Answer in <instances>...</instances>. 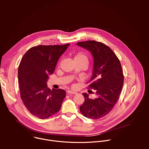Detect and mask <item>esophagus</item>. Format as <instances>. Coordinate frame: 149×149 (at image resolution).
Wrapping results in <instances>:
<instances>
[{"mask_svg": "<svg viewBox=\"0 0 149 149\" xmlns=\"http://www.w3.org/2000/svg\"><path fill=\"white\" fill-rule=\"evenodd\" d=\"M68 94H77V92H75V91H72V90H68Z\"/></svg>", "mask_w": 149, "mask_h": 149, "instance_id": "1", "label": "esophagus"}]
</instances>
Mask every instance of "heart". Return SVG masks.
Wrapping results in <instances>:
<instances>
[{
    "label": "heart",
    "instance_id": "heart-1",
    "mask_svg": "<svg viewBox=\"0 0 149 149\" xmlns=\"http://www.w3.org/2000/svg\"><path fill=\"white\" fill-rule=\"evenodd\" d=\"M74 61H79L84 62L87 65L88 63V57L83 54H78L75 55L74 57Z\"/></svg>",
    "mask_w": 149,
    "mask_h": 149
}]
</instances>
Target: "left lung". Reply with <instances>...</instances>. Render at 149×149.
I'll use <instances>...</instances> for the list:
<instances>
[{
  "instance_id": "1",
  "label": "left lung",
  "mask_w": 149,
  "mask_h": 149,
  "mask_svg": "<svg viewBox=\"0 0 149 149\" xmlns=\"http://www.w3.org/2000/svg\"><path fill=\"white\" fill-rule=\"evenodd\" d=\"M77 45L89 51L93 56V75L87 83L98 95L90 99L88 94L83 93L85 101L79 110L88 118L99 119L112 110L121 92L124 76L121 63L111 48L101 42L87 40Z\"/></svg>"
}]
</instances>
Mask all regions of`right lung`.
I'll return each mask as SVG.
<instances>
[{
	"mask_svg": "<svg viewBox=\"0 0 149 149\" xmlns=\"http://www.w3.org/2000/svg\"><path fill=\"white\" fill-rule=\"evenodd\" d=\"M64 45H38L24 55L18 68L20 97L34 116L45 119L58 113L65 97L62 89L48 88L49 75L54 73L57 62L68 48Z\"/></svg>",
	"mask_w": 149,
	"mask_h": 149,
	"instance_id": "obj_1",
	"label": "right lung"
}]
</instances>
